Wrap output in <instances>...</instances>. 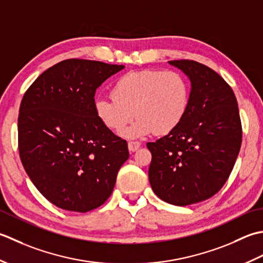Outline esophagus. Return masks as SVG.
<instances>
[{"label":"esophagus","mask_w":263,"mask_h":263,"mask_svg":"<svg viewBox=\"0 0 263 263\" xmlns=\"http://www.w3.org/2000/svg\"><path fill=\"white\" fill-rule=\"evenodd\" d=\"M139 147H141V143L139 142H128V149H129V152H135Z\"/></svg>","instance_id":"1"}]
</instances>
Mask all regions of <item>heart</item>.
I'll use <instances>...</instances> for the list:
<instances>
[{
	"instance_id": "obj_1",
	"label": "heart",
	"mask_w": 263,
	"mask_h": 263,
	"mask_svg": "<svg viewBox=\"0 0 263 263\" xmlns=\"http://www.w3.org/2000/svg\"><path fill=\"white\" fill-rule=\"evenodd\" d=\"M112 98H98L94 110L98 119L116 133L136 121L122 133L128 138L168 134L183 121L190 105V86L177 71L147 69L130 71L116 80Z\"/></svg>"
}]
</instances>
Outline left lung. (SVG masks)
Returning <instances> with one entry per match:
<instances>
[{
	"label": "left lung",
	"mask_w": 263,
	"mask_h": 263,
	"mask_svg": "<svg viewBox=\"0 0 263 263\" xmlns=\"http://www.w3.org/2000/svg\"><path fill=\"white\" fill-rule=\"evenodd\" d=\"M168 62L190 79V105L174 130L146 144L148 180L160 199L185 206L221 190L239 153L242 125L237 100L220 74L196 61Z\"/></svg>",
	"instance_id": "1"
}]
</instances>
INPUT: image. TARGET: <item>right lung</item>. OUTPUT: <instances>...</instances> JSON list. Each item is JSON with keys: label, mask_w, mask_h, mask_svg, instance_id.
<instances>
[{"label": "right lung", "mask_w": 263, "mask_h": 263, "mask_svg": "<svg viewBox=\"0 0 263 263\" xmlns=\"http://www.w3.org/2000/svg\"><path fill=\"white\" fill-rule=\"evenodd\" d=\"M124 68L69 59L43 72L21 101V162L42 195L63 210L87 212L103 204L129 158L127 142L94 110L96 89Z\"/></svg>", "instance_id": "add662e5"}]
</instances>
